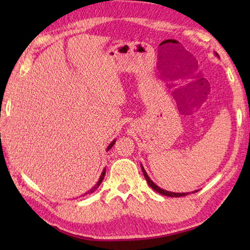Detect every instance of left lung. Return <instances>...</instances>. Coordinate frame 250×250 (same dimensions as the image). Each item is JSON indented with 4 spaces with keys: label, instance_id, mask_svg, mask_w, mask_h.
<instances>
[{
    "label": "left lung",
    "instance_id": "8db88e82",
    "mask_svg": "<svg viewBox=\"0 0 250 250\" xmlns=\"http://www.w3.org/2000/svg\"><path fill=\"white\" fill-rule=\"evenodd\" d=\"M217 55V54H216ZM218 56V55H217ZM142 167V171H143V174H144V177L146 178V180H147V183H148V185L150 186V187L155 190V191H157V192H159L160 194H163V195H167V196H172V198H179V196H185V195H187V194H189L188 192L187 193H177V192H171V191H167V190H164V189H161L160 187H159V186H157L155 183L152 182V180L149 178V176H148L147 175V173H146V171H145V168L143 167V166H141ZM194 192H196V190L195 191H193L192 193H194Z\"/></svg>",
    "mask_w": 250,
    "mask_h": 250
}]
</instances>
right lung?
I'll return each instance as SVG.
<instances>
[{
	"instance_id": "obj_1",
	"label": "right lung",
	"mask_w": 250,
	"mask_h": 250,
	"mask_svg": "<svg viewBox=\"0 0 250 250\" xmlns=\"http://www.w3.org/2000/svg\"><path fill=\"white\" fill-rule=\"evenodd\" d=\"M115 142H116V140H114L113 142H111L110 143V144L108 145V147H107V150H109L110 149V148L111 147H113L114 146V144H115ZM104 175H105V169H103V172H102V174H101V176H100V179H99V182H98V184L97 185H95L94 186V187L91 189V190H90V191H88V192L87 193H91V192H93V191L95 190V189H97L98 187H99V186L101 185V183H102V180H103V178H104ZM86 193V194H87Z\"/></svg>"
}]
</instances>
